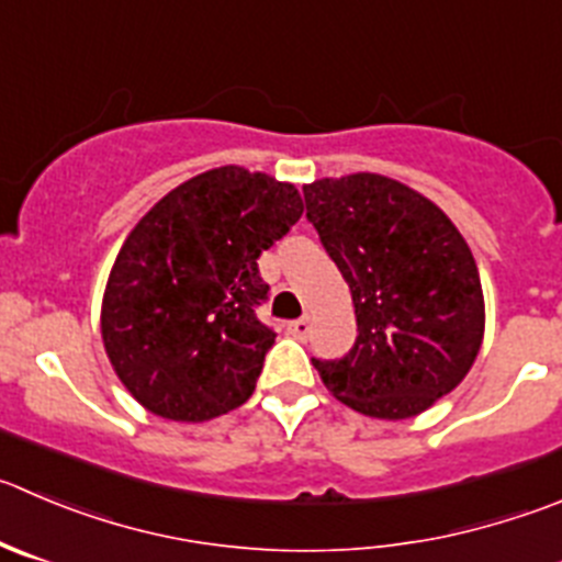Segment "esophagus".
I'll use <instances>...</instances> for the list:
<instances>
[{"label":"esophagus","instance_id":"esophagus-1","mask_svg":"<svg viewBox=\"0 0 562 562\" xmlns=\"http://www.w3.org/2000/svg\"><path fill=\"white\" fill-rule=\"evenodd\" d=\"M286 330H290L295 339H306L308 330H312V319L308 317H301V319H292L290 325H286Z\"/></svg>","mask_w":562,"mask_h":562}]
</instances>
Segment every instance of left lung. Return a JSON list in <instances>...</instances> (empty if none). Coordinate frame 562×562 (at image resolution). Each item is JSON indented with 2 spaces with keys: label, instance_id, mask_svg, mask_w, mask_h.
Returning <instances> with one entry per match:
<instances>
[{
  "label": "left lung",
  "instance_id": "left-lung-1",
  "mask_svg": "<svg viewBox=\"0 0 562 562\" xmlns=\"http://www.w3.org/2000/svg\"><path fill=\"white\" fill-rule=\"evenodd\" d=\"M306 217L350 286L358 336L345 358H312L336 400L408 419L450 394L483 341L480 272L432 201L378 173L303 187Z\"/></svg>",
  "mask_w": 562,
  "mask_h": 562
}]
</instances>
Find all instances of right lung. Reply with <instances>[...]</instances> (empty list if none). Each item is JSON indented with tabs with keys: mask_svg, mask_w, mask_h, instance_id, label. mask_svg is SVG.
Masks as SVG:
<instances>
[{
	"mask_svg": "<svg viewBox=\"0 0 562 562\" xmlns=\"http://www.w3.org/2000/svg\"><path fill=\"white\" fill-rule=\"evenodd\" d=\"M303 215L295 184L237 165L154 204L112 265L101 336L117 378L151 414L206 422L254 394L276 330L256 259Z\"/></svg>",
	"mask_w": 562,
	"mask_h": 562,
	"instance_id": "right-lung-1",
	"label": "right lung"
}]
</instances>
